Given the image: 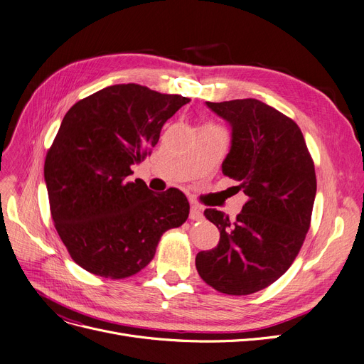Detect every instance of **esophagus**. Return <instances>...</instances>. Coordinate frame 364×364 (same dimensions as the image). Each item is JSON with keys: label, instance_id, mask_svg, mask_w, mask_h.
Returning a JSON list of instances; mask_svg holds the SVG:
<instances>
[{"label": "esophagus", "instance_id": "esophagus-1", "mask_svg": "<svg viewBox=\"0 0 364 364\" xmlns=\"http://www.w3.org/2000/svg\"><path fill=\"white\" fill-rule=\"evenodd\" d=\"M191 220H193V221H199V220H202L203 218V214H202V210H200V207L199 205H192V208H191Z\"/></svg>", "mask_w": 364, "mask_h": 364}]
</instances>
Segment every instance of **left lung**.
I'll return each instance as SVG.
<instances>
[{
  "mask_svg": "<svg viewBox=\"0 0 364 364\" xmlns=\"http://www.w3.org/2000/svg\"><path fill=\"white\" fill-rule=\"evenodd\" d=\"M207 105L230 124L221 169L248 200L235 220L205 210L220 241L198 252L196 269L220 293L251 294L286 272L305 241L317 193L314 161L299 126L274 107L252 98Z\"/></svg>",
  "mask_w": 364,
  "mask_h": 364,
  "instance_id": "left-lung-1",
  "label": "left lung"
}]
</instances>
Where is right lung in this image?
<instances>
[{"mask_svg": "<svg viewBox=\"0 0 364 364\" xmlns=\"http://www.w3.org/2000/svg\"><path fill=\"white\" fill-rule=\"evenodd\" d=\"M128 83L75 102L44 162L50 213L71 259L87 272L122 279L151 262L161 236L188 217L178 188L154 195L131 166L150 154L162 126L187 104Z\"/></svg>", "mask_w": 364, "mask_h": 364, "instance_id": "1", "label": "right lung"}]
</instances>
